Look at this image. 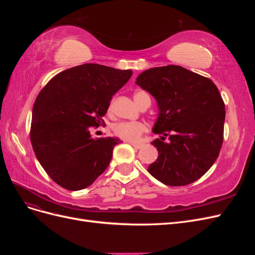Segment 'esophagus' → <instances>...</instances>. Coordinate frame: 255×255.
Listing matches in <instances>:
<instances>
[{
	"instance_id": "esophagus-1",
	"label": "esophagus",
	"mask_w": 255,
	"mask_h": 255,
	"mask_svg": "<svg viewBox=\"0 0 255 255\" xmlns=\"http://www.w3.org/2000/svg\"><path fill=\"white\" fill-rule=\"evenodd\" d=\"M130 144H132L135 149H141L143 146V144L139 142H130Z\"/></svg>"
}]
</instances>
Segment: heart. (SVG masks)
<instances>
[{"label":"heart","mask_w":255,"mask_h":255,"mask_svg":"<svg viewBox=\"0 0 255 255\" xmlns=\"http://www.w3.org/2000/svg\"><path fill=\"white\" fill-rule=\"evenodd\" d=\"M143 96H148L144 91H137L134 95V100L136 104L139 106L141 103V99ZM146 130V127L144 123L139 121H122L117 122L113 126V133L121 139L128 141H135L139 138Z\"/></svg>","instance_id":"b5f03b06"}]
</instances>
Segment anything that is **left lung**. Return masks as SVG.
Segmentation results:
<instances>
[{
  "label": "left lung",
  "mask_w": 255,
  "mask_h": 255,
  "mask_svg": "<svg viewBox=\"0 0 255 255\" xmlns=\"http://www.w3.org/2000/svg\"><path fill=\"white\" fill-rule=\"evenodd\" d=\"M136 84L156 99L159 110L153 132L163 136L152 141L159 155L149 173L168 186L199 180L214 165L223 142L226 110L217 86L174 65L143 71Z\"/></svg>",
  "instance_id": "1"
}]
</instances>
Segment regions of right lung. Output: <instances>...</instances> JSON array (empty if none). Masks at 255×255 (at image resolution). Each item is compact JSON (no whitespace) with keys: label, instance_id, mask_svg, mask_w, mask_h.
<instances>
[{"label":"right lung","instance_id":"add662e5","mask_svg":"<svg viewBox=\"0 0 255 255\" xmlns=\"http://www.w3.org/2000/svg\"><path fill=\"white\" fill-rule=\"evenodd\" d=\"M98 64L61 71L37 96L30 125L35 155L51 179L65 189L80 190L109 167L120 140L92 138V128L104 126L113 96L132 76Z\"/></svg>","mask_w":255,"mask_h":255}]
</instances>
